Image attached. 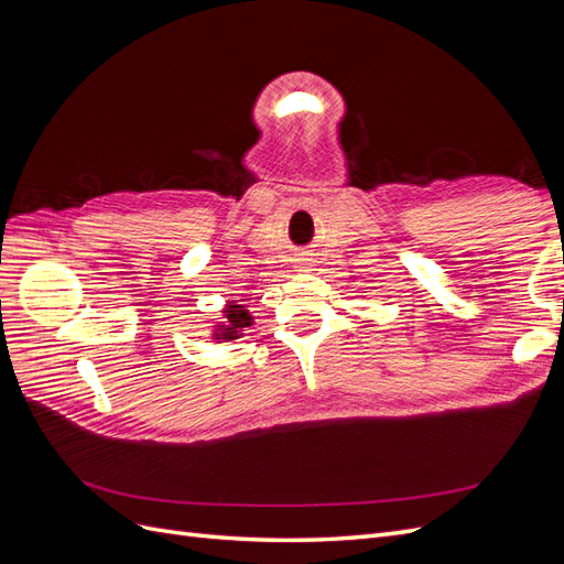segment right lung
<instances>
[{"instance_id": "1", "label": "right lung", "mask_w": 564, "mask_h": 564, "mask_svg": "<svg viewBox=\"0 0 564 564\" xmlns=\"http://www.w3.org/2000/svg\"><path fill=\"white\" fill-rule=\"evenodd\" d=\"M232 305L230 308L226 311V324H224V329H220V336L218 338H235L237 334H240V329L242 327H249V313L245 311V305H240V303H235V301H230Z\"/></svg>"}]
</instances>
